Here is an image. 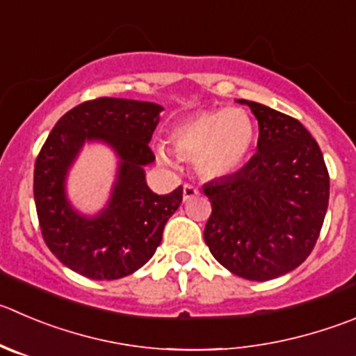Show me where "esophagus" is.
I'll use <instances>...</instances> for the list:
<instances>
[{
	"instance_id": "obj_1",
	"label": "esophagus",
	"mask_w": 356,
	"mask_h": 356,
	"mask_svg": "<svg viewBox=\"0 0 356 356\" xmlns=\"http://www.w3.org/2000/svg\"><path fill=\"white\" fill-rule=\"evenodd\" d=\"M197 194H199V191L195 187H192V185H184V199H185V201L195 197Z\"/></svg>"
}]
</instances>
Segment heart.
I'll return each instance as SVG.
<instances>
[{"label":"heart","mask_w":356,"mask_h":356,"mask_svg":"<svg viewBox=\"0 0 356 356\" xmlns=\"http://www.w3.org/2000/svg\"><path fill=\"white\" fill-rule=\"evenodd\" d=\"M255 136V122L248 111L216 108L175 125L169 131V143L178 157L194 161L195 171L204 180H222L245 165ZM155 154L164 165H176L175 155L165 147H159Z\"/></svg>","instance_id":"1"}]
</instances>
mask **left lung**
I'll list each match as a JSON object with an SVG mask.
<instances>
[{
	"label": "left lung",
	"mask_w": 356,
	"mask_h": 356,
	"mask_svg": "<svg viewBox=\"0 0 356 356\" xmlns=\"http://www.w3.org/2000/svg\"><path fill=\"white\" fill-rule=\"evenodd\" d=\"M259 120L257 154L245 168L202 187L211 202L204 241L236 276L267 282L299 267L328 208L323 154L296 118L238 99Z\"/></svg>",
	"instance_id": "left-lung-1"
}]
</instances>
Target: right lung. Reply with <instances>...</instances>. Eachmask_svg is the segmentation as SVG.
I'll return each instance as SVG.
<instances>
[{
    "mask_svg": "<svg viewBox=\"0 0 356 356\" xmlns=\"http://www.w3.org/2000/svg\"><path fill=\"white\" fill-rule=\"evenodd\" d=\"M161 104L99 97L59 118L35 164V204L50 252L90 280L129 276L154 257L184 188L159 195L145 168L155 161L148 143L161 120ZM87 143H101L118 157V172L104 209L86 216L70 204L65 181Z\"/></svg>",
    "mask_w": 356,
    "mask_h": 356,
    "instance_id": "obj_1",
    "label": "right lung"
}]
</instances>
